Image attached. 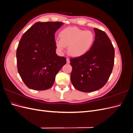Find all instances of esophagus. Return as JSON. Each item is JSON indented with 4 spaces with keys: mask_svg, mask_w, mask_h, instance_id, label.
<instances>
[{
    "mask_svg": "<svg viewBox=\"0 0 133 133\" xmlns=\"http://www.w3.org/2000/svg\"><path fill=\"white\" fill-rule=\"evenodd\" d=\"M66 63L67 64H69L70 63V60H69V58H66Z\"/></svg>",
    "mask_w": 133,
    "mask_h": 133,
    "instance_id": "obj_1",
    "label": "esophagus"
}]
</instances>
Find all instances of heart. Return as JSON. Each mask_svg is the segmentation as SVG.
<instances>
[{"instance_id":"1","label":"heart","mask_w":133,"mask_h":133,"mask_svg":"<svg viewBox=\"0 0 133 133\" xmlns=\"http://www.w3.org/2000/svg\"><path fill=\"white\" fill-rule=\"evenodd\" d=\"M60 39L55 41L57 49L62 51L68 46V53L73 57L78 58L85 55L93 46L95 36L90 30L76 27H68L59 33Z\"/></svg>"}]
</instances>
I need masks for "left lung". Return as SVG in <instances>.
I'll return each instance as SVG.
<instances>
[{"mask_svg":"<svg viewBox=\"0 0 133 133\" xmlns=\"http://www.w3.org/2000/svg\"><path fill=\"white\" fill-rule=\"evenodd\" d=\"M95 38L90 51L82 57L70 59V79L75 89L92 92L102 88L108 82L114 63L115 51L105 32L94 29Z\"/></svg>","mask_w":133,"mask_h":133,"instance_id":"8db88e82","label":"left lung"}]
</instances>
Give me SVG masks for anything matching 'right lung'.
Returning a JSON list of instances; mask_svg holds the SVG:
<instances>
[{
	"instance_id": "1",
	"label": "right lung",
	"mask_w": 133,
	"mask_h": 133,
	"mask_svg": "<svg viewBox=\"0 0 133 133\" xmlns=\"http://www.w3.org/2000/svg\"><path fill=\"white\" fill-rule=\"evenodd\" d=\"M63 23L37 22L23 35L17 49L18 73L26 86L35 90L49 89L66 58L56 54L55 33Z\"/></svg>"
}]
</instances>
